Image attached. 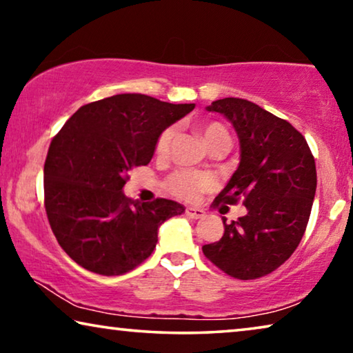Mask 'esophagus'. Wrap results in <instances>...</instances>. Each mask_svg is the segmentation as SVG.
Returning a JSON list of instances; mask_svg holds the SVG:
<instances>
[{
    "label": "esophagus",
    "mask_w": 353,
    "mask_h": 353,
    "mask_svg": "<svg viewBox=\"0 0 353 353\" xmlns=\"http://www.w3.org/2000/svg\"><path fill=\"white\" fill-rule=\"evenodd\" d=\"M185 214L193 220H198V218H203L205 215V212L203 209H198V207H187Z\"/></svg>",
    "instance_id": "obj_1"
}]
</instances>
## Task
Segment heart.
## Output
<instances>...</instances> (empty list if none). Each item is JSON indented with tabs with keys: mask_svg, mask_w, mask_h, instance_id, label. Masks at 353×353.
<instances>
[{
	"mask_svg": "<svg viewBox=\"0 0 353 353\" xmlns=\"http://www.w3.org/2000/svg\"><path fill=\"white\" fill-rule=\"evenodd\" d=\"M174 135H176V127L172 125L166 127L165 130L160 133L155 141L157 155L165 157L168 152H170V146ZM201 135H203L207 146H210V144H214L216 141H221V139L229 141L226 128L221 124H218V122H209V124H204L201 127ZM210 185H212V181L209 176L203 174V172H193L187 170L174 171L166 181L168 190H170L176 198L183 199V201L196 199L201 193L205 192L207 188H210Z\"/></svg>",
	"mask_w": 353,
	"mask_h": 353,
	"instance_id": "1",
	"label": "heart"
}]
</instances>
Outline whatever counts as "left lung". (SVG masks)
<instances>
[{
    "instance_id": "8db88e82",
    "label": "left lung",
    "mask_w": 353,
    "mask_h": 353,
    "mask_svg": "<svg viewBox=\"0 0 353 353\" xmlns=\"http://www.w3.org/2000/svg\"><path fill=\"white\" fill-rule=\"evenodd\" d=\"M226 117L240 143V163L218 204L243 199L247 215L226 223L218 242L203 253L229 276L256 279L286 262L311 215L317 174L305 137L275 114L250 100L226 97L207 106Z\"/></svg>"
}]
</instances>
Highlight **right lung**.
I'll return each instance as SVG.
<instances>
[{
  "mask_svg": "<svg viewBox=\"0 0 353 353\" xmlns=\"http://www.w3.org/2000/svg\"><path fill=\"white\" fill-rule=\"evenodd\" d=\"M194 108L144 94H117L81 106L50 144L43 166L46 210L56 240L78 265L113 276L152 254L159 228L183 205L128 199V172L146 166L166 127Z\"/></svg>",
  "mask_w": 353,
  "mask_h": 353,
  "instance_id": "obj_1",
  "label": "right lung"
}]
</instances>
